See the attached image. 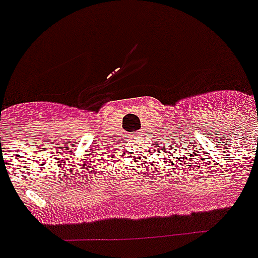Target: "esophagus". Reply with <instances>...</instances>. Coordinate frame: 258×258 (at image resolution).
<instances>
[{"instance_id":"34e87169","label":"esophagus","mask_w":258,"mask_h":258,"mask_svg":"<svg viewBox=\"0 0 258 258\" xmlns=\"http://www.w3.org/2000/svg\"><path fill=\"white\" fill-rule=\"evenodd\" d=\"M136 134V135H138V136H140V134H142V131H138V133H135Z\"/></svg>"}]
</instances>
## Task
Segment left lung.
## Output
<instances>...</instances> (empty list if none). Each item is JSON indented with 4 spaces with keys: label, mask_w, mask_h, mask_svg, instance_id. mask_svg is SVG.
Wrapping results in <instances>:
<instances>
[{
    "label": "left lung",
    "mask_w": 258,
    "mask_h": 258,
    "mask_svg": "<svg viewBox=\"0 0 258 258\" xmlns=\"http://www.w3.org/2000/svg\"><path fill=\"white\" fill-rule=\"evenodd\" d=\"M171 147H172V146H171ZM175 147H176V144H175ZM176 150H179V147H176Z\"/></svg>",
    "instance_id": "8db88e82"
}]
</instances>
